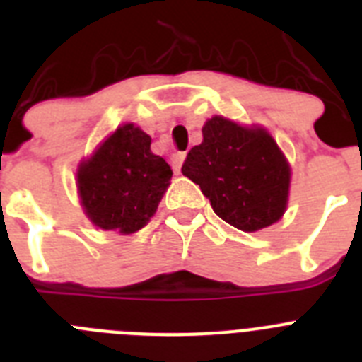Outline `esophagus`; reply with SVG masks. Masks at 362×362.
<instances>
[{"label": "esophagus", "instance_id": "34e87169", "mask_svg": "<svg viewBox=\"0 0 362 362\" xmlns=\"http://www.w3.org/2000/svg\"><path fill=\"white\" fill-rule=\"evenodd\" d=\"M185 156H187V153H185V152H177V153H174V156H172V158H170L172 166H174L175 172H179V166H181V163H183Z\"/></svg>", "mask_w": 362, "mask_h": 362}]
</instances>
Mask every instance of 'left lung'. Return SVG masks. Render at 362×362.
<instances>
[{
    "label": "left lung",
    "mask_w": 362,
    "mask_h": 362,
    "mask_svg": "<svg viewBox=\"0 0 362 362\" xmlns=\"http://www.w3.org/2000/svg\"><path fill=\"white\" fill-rule=\"evenodd\" d=\"M181 172L199 185L221 219L243 232L267 228L286 210L290 165L261 127L214 116L204 123L203 141L190 148Z\"/></svg>",
    "instance_id": "1"
}]
</instances>
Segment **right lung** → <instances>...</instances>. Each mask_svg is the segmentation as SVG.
Here are the masks:
<instances>
[{
	"mask_svg": "<svg viewBox=\"0 0 362 362\" xmlns=\"http://www.w3.org/2000/svg\"><path fill=\"white\" fill-rule=\"evenodd\" d=\"M148 134L127 123L78 168V192L88 219L117 233L141 230L156 214L172 168L150 150Z\"/></svg>",
	"mask_w": 362,
	"mask_h": 362,
	"instance_id": "1",
	"label": "right lung"
}]
</instances>
